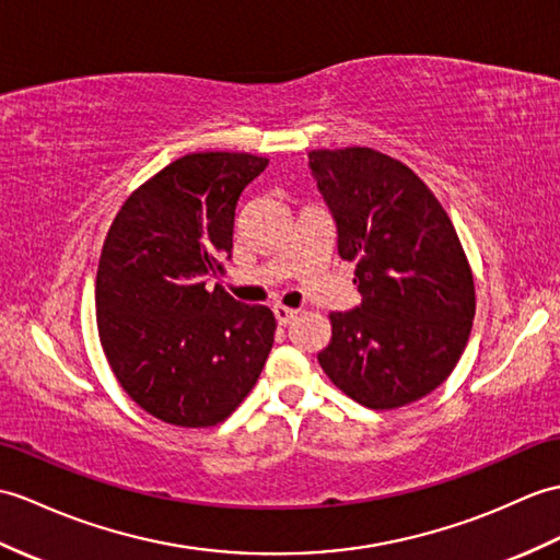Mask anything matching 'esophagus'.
<instances>
[{
  "label": "esophagus",
  "instance_id": "esophagus-1",
  "mask_svg": "<svg viewBox=\"0 0 560 560\" xmlns=\"http://www.w3.org/2000/svg\"><path fill=\"white\" fill-rule=\"evenodd\" d=\"M295 315H298V310H293V307H285V305H275V317H277V322L279 324H291L293 319H295Z\"/></svg>",
  "mask_w": 560,
  "mask_h": 560
}]
</instances>
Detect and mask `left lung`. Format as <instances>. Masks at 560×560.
Listing matches in <instances>:
<instances>
[{
    "label": "left lung",
    "instance_id": "left-lung-1",
    "mask_svg": "<svg viewBox=\"0 0 560 560\" xmlns=\"http://www.w3.org/2000/svg\"><path fill=\"white\" fill-rule=\"evenodd\" d=\"M310 168L362 295L329 315L319 365L360 406H408L448 380L470 339L475 281L458 233L424 180L384 152L312 150Z\"/></svg>",
    "mask_w": 560,
    "mask_h": 560
}]
</instances>
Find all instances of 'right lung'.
Returning <instances> with one entry per match:
<instances>
[{"label":"right lung","instance_id":"add662e5","mask_svg":"<svg viewBox=\"0 0 560 560\" xmlns=\"http://www.w3.org/2000/svg\"><path fill=\"white\" fill-rule=\"evenodd\" d=\"M267 164L248 152L186 154L128 195L102 245V350L124 392L166 424L224 422L275 343L269 307L205 289L231 257L241 192Z\"/></svg>","mask_w":560,"mask_h":560}]
</instances>
